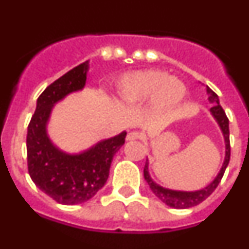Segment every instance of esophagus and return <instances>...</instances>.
I'll return each instance as SVG.
<instances>
[{
	"mask_svg": "<svg viewBox=\"0 0 249 249\" xmlns=\"http://www.w3.org/2000/svg\"><path fill=\"white\" fill-rule=\"evenodd\" d=\"M142 137L141 136L140 132H131V133H128L126 137L127 141H136V140H140V138Z\"/></svg>",
	"mask_w": 249,
	"mask_h": 249,
	"instance_id": "esophagus-1",
	"label": "esophagus"
}]
</instances>
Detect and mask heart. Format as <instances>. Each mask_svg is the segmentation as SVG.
Listing matches in <instances>:
<instances>
[{
  "instance_id": "b5f03b06",
  "label": "heart",
  "mask_w": 249,
  "mask_h": 249,
  "mask_svg": "<svg viewBox=\"0 0 249 249\" xmlns=\"http://www.w3.org/2000/svg\"><path fill=\"white\" fill-rule=\"evenodd\" d=\"M186 86L177 77L160 70H143L123 76L117 83L122 101L140 105L151 98V111L156 116L171 113L186 96Z\"/></svg>"
}]
</instances>
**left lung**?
Here are the masks:
<instances>
[{
    "label": "left lung",
    "instance_id": "obj_1",
    "mask_svg": "<svg viewBox=\"0 0 249 249\" xmlns=\"http://www.w3.org/2000/svg\"><path fill=\"white\" fill-rule=\"evenodd\" d=\"M207 93H208V101L213 105L210 108V112L211 114H212V117L215 120V122H217V124L219 126V128H221L222 135H223L224 138V147H226L223 163H222L221 169H219V172L217 173V176L214 177V179H213L210 184H207L206 187H203V188L197 191L171 190V188H166V187L160 186V184L156 183V182L152 179L148 169V160H146V166H144L143 169L144 179H146L147 183H148L152 192L155 193L156 197H157L160 202H163L164 204H167L168 207L177 208V210H184V208L195 207L197 206V204L201 203V202H203L206 198H208V197L212 195L213 191H214L215 188H217V186L219 184V182H221L222 177H223L224 175V171H226L228 163H230V121H228L227 116H226V112L222 108V106L219 105L218 96H217L210 87H207Z\"/></svg>",
    "mask_w": 249,
    "mask_h": 249
}]
</instances>
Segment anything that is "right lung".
I'll use <instances>...</instances> for the list:
<instances>
[{
  "instance_id": "1",
  "label": "right lung",
  "mask_w": 249,
  "mask_h": 249,
  "mask_svg": "<svg viewBox=\"0 0 249 249\" xmlns=\"http://www.w3.org/2000/svg\"><path fill=\"white\" fill-rule=\"evenodd\" d=\"M89 61L81 63L51 83L37 100L27 129L28 173L39 190L66 206L89 201L107 182L114 155L124 144L127 132L98 141L78 153L62 151L48 135L54 106L68 94L82 91Z\"/></svg>"
}]
</instances>
